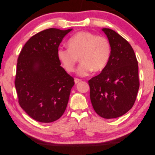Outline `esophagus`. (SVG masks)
I'll use <instances>...</instances> for the list:
<instances>
[{
    "mask_svg": "<svg viewBox=\"0 0 155 155\" xmlns=\"http://www.w3.org/2000/svg\"><path fill=\"white\" fill-rule=\"evenodd\" d=\"M79 81H81V79H78V78H75V79H74V82H75V83H79Z\"/></svg>",
    "mask_w": 155,
    "mask_h": 155,
    "instance_id": "obj_1",
    "label": "esophagus"
}]
</instances>
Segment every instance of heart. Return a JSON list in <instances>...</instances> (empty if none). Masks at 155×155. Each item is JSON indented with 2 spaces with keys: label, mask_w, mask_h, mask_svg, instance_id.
<instances>
[{
  "label": "heart",
  "mask_w": 155,
  "mask_h": 155,
  "mask_svg": "<svg viewBox=\"0 0 155 155\" xmlns=\"http://www.w3.org/2000/svg\"><path fill=\"white\" fill-rule=\"evenodd\" d=\"M68 48L59 47L58 58L68 73L75 71L78 58L81 62L78 68V74L87 76L93 71L100 72L109 61L110 45L105 37L97 36L89 31H79L68 41Z\"/></svg>",
  "instance_id": "obj_1"
}]
</instances>
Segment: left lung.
Instances as JSON below:
<instances>
[{
    "mask_svg": "<svg viewBox=\"0 0 155 155\" xmlns=\"http://www.w3.org/2000/svg\"><path fill=\"white\" fill-rule=\"evenodd\" d=\"M110 45L106 67L88 81L90 97L96 113L106 119L125 114L134 105L140 83L138 65L132 46L123 37L103 28Z\"/></svg>",
    "mask_w": 155,
    "mask_h": 155,
    "instance_id": "left-lung-1",
    "label": "left lung"
}]
</instances>
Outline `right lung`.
I'll use <instances>...</instances> for the list:
<instances>
[{
    "label": "right lung",
    "mask_w": 155,
    "mask_h": 155,
    "mask_svg": "<svg viewBox=\"0 0 155 155\" xmlns=\"http://www.w3.org/2000/svg\"><path fill=\"white\" fill-rule=\"evenodd\" d=\"M72 30L49 28L37 33L18 55L15 79L18 104L39 122H53L66 110L74 79L60 66L57 51Z\"/></svg>",
    "instance_id": "right-lung-1"
}]
</instances>
